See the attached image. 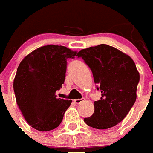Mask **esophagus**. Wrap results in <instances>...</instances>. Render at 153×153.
Returning <instances> with one entry per match:
<instances>
[{
    "mask_svg": "<svg viewBox=\"0 0 153 153\" xmlns=\"http://www.w3.org/2000/svg\"><path fill=\"white\" fill-rule=\"evenodd\" d=\"M85 101V98H81V99H75L74 100V102L76 103V104H80V103L83 102Z\"/></svg>",
    "mask_w": 153,
    "mask_h": 153,
    "instance_id": "34e87169",
    "label": "esophagus"
}]
</instances>
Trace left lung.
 I'll return each instance as SVG.
<instances>
[{
	"instance_id": "8db88e82",
	"label": "left lung",
	"mask_w": 153,
	"mask_h": 153,
	"mask_svg": "<svg viewBox=\"0 0 153 153\" xmlns=\"http://www.w3.org/2000/svg\"><path fill=\"white\" fill-rule=\"evenodd\" d=\"M81 57L90 68L101 99L94 102V112L84 121L96 129H108L124 119L136 100L140 81L133 59L117 48L100 44L82 49Z\"/></svg>"
}]
</instances>
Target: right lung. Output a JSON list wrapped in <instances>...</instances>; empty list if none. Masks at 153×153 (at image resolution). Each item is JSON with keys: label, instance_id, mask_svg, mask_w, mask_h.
<instances>
[{"label": "right lung", "instance_id": "1", "mask_svg": "<svg viewBox=\"0 0 153 153\" xmlns=\"http://www.w3.org/2000/svg\"><path fill=\"white\" fill-rule=\"evenodd\" d=\"M76 51L64 46L37 48L24 58L13 81L16 102L33 128L48 131L58 127L72 100L57 98L56 92L65 79L67 59Z\"/></svg>", "mask_w": 153, "mask_h": 153}]
</instances>
